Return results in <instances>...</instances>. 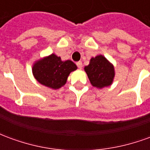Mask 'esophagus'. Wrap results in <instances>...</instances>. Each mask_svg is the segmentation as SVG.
I'll list each match as a JSON object with an SVG mask.
<instances>
[{
    "instance_id": "34e87169",
    "label": "esophagus",
    "mask_w": 150,
    "mask_h": 150,
    "mask_svg": "<svg viewBox=\"0 0 150 150\" xmlns=\"http://www.w3.org/2000/svg\"><path fill=\"white\" fill-rule=\"evenodd\" d=\"M76 65H77V67H78L79 69H82V67H83V64H82V62H78L77 63H76Z\"/></svg>"
}]
</instances>
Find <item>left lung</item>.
<instances>
[{"label":"left lung","instance_id":"obj_1","mask_svg":"<svg viewBox=\"0 0 150 150\" xmlns=\"http://www.w3.org/2000/svg\"><path fill=\"white\" fill-rule=\"evenodd\" d=\"M84 71L91 85L100 89L112 84L116 75L112 63L102 54L92 57Z\"/></svg>","mask_w":150,"mask_h":150}]
</instances>
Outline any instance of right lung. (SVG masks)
<instances>
[{
    "mask_svg": "<svg viewBox=\"0 0 150 150\" xmlns=\"http://www.w3.org/2000/svg\"><path fill=\"white\" fill-rule=\"evenodd\" d=\"M75 70L77 66L72 61H62L54 54L39 59L32 67L35 79L43 86L54 90L64 86L70 73Z\"/></svg>",
    "mask_w": 150,
    "mask_h": 150,
    "instance_id": "1",
    "label": "right lung"
}]
</instances>
